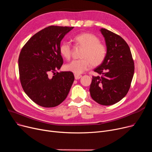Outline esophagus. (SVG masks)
Wrapping results in <instances>:
<instances>
[{
	"label": "esophagus",
	"mask_w": 152,
	"mask_h": 152,
	"mask_svg": "<svg viewBox=\"0 0 152 152\" xmlns=\"http://www.w3.org/2000/svg\"><path fill=\"white\" fill-rule=\"evenodd\" d=\"M82 77L81 75H77V74H75V79H80Z\"/></svg>",
	"instance_id": "esophagus-1"
}]
</instances>
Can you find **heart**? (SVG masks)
Instances as JSON below:
<instances>
[{
    "label": "heart",
    "instance_id": "b5f03b06",
    "mask_svg": "<svg viewBox=\"0 0 152 152\" xmlns=\"http://www.w3.org/2000/svg\"><path fill=\"white\" fill-rule=\"evenodd\" d=\"M73 40L77 45L84 47L80 56L81 59L71 61L65 65L66 70L75 74H81L88 69L91 65L96 67L104 61L107 55V47L100 42L97 36L83 33L76 35ZM59 50L63 57L66 60L71 58L72 48L69 42L64 41L61 43Z\"/></svg>",
    "mask_w": 152,
    "mask_h": 152
}]
</instances>
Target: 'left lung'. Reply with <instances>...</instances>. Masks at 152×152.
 <instances>
[{
	"label": "left lung",
	"instance_id": "left-lung-1",
	"mask_svg": "<svg viewBox=\"0 0 152 152\" xmlns=\"http://www.w3.org/2000/svg\"><path fill=\"white\" fill-rule=\"evenodd\" d=\"M105 37L107 55L94 71L102 76H92L90 94L102 105L120 101L128 92L134 73V63L129 45L119 35L105 28L100 29Z\"/></svg>",
	"mask_w": 152,
	"mask_h": 152
}]
</instances>
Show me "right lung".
<instances>
[{"instance_id":"obj_1","label":"right lung","mask_w":152,"mask_h":152,"mask_svg":"<svg viewBox=\"0 0 152 152\" xmlns=\"http://www.w3.org/2000/svg\"><path fill=\"white\" fill-rule=\"evenodd\" d=\"M73 28L47 27L32 36L20 52L18 68L21 86L40 106L51 108L60 105L73 83L72 72L57 71L63 63L59 50L61 41ZM50 72L54 75L52 77L49 76Z\"/></svg>"}]
</instances>
